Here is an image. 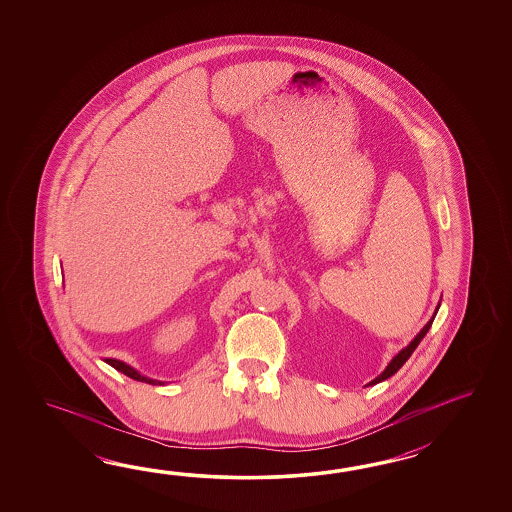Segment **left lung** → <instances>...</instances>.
<instances>
[{
  "mask_svg": "<svg viewBox=\"0 0 512 512\" xmlns=\"http://www.w3.org/2000/svg\"><path fill=\"white\" fill-rule=\"evenodd\" d=\"M435 313H437V311H435ZM432 322H434V316H432V320H430V322L421 329V333H419V335H417V337H415L414 340H412V342L403 349V351H399V355H395V357H393L392 362L388 364V368L382 371L381 375H379L377 379H373L370 384H377V382L386 381L388 377H392L393 373H397V371L401 370V366H403L406 360L410 359V355L414 353V349L419 346V342L423 340V337L428 333V329L432 327Z\"/></svg>",
  "mask_w": 512,
  "mask_h": 512,
  "instance_id": "1",
  "label": "left lung"
}]
</instances>
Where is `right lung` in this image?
Masks as SVG:
<instances>
[{"label": "right lung", "instance_id": "1", "mask_svg": "<svg viewBox=\"0 0 512 512\" xmlns=\"http://www.w3.org/2000/svg\"><path fill=\"white\" fill-rule=\"evenodd\" d=\"M106 362H108L109 366H113L115 370L120 371V373L128 375V377H130V379H133V381L148 382V384H163V382L153 381V379H148V377H144V375H141L139 371L133 370L131 366H128L126 362H120V360L117 359H106Z\"/></svg>", "mask_w": 512, "mask_h": 512}]
</instances>
